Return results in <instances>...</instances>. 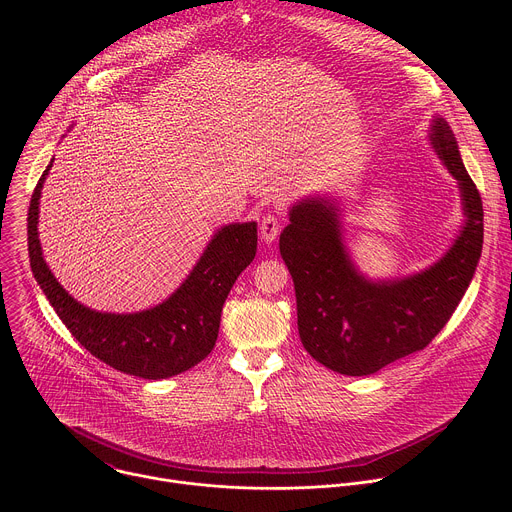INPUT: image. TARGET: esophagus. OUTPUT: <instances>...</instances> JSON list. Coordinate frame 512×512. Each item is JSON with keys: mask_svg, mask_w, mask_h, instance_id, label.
<instances>
[{"mask_svg": "<svg viewBox=\"0 0 512 512\" xmlns=\"http://www.w3.org/2000/svg\"><path fill=\"white\" fill-rule=\"evenodd\" d=\"M279 227H281V223H279V218L275 214L263 216V221H261V239L265 243H273L277 239V235H279Z\"/></svg>", "mask_w": 512, "mask_h": 512, "instance_id": "1", "label": "esophagus"}]
</instances>
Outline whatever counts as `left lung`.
<instances>
[{
	"instance_id": "left-lung-1",
	"label": "left lung",
	"mask_w": 512,
	"mask_h": 512,
	"mask_svg": "<svg viewBox=\"0 0 512 512\" xmlns=\"http://www.w3.org/2000/svg\"><path fill=\"white\" fill-rule=\"evenodd\" d=\"M429 139L458 180L466 214L456 243L429 269L405 279L369 281L344 249L332 202L308 198L289 210L279 251L296 287L300 338L334 373L373 375L423 350L448 324L474 277L484 239L482 198L442 117L433 119Z\"/></svg>"
}]
</instances>
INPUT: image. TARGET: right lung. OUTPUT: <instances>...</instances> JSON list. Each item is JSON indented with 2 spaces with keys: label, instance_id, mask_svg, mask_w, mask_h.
Wrapping results in <instances>:
<instances>
[{
  "label": "right lung",
  "instance_id": "right-lung-1",
  "mask_svg": "<svg viewBox=\"0 0 512 512\" xmlns=\"http://www.w3.org/2000/svg\"><path fill=\"white\" fill-rule=\"evenodd\" d=\"M48 168L28 208V253L32 273L50 306L81 346L115 371L139 379H168L204 360L214 348L221 312L241 271L255 259L257 225H229L218 231L188 279L160 306L137 314L95 312L56 281L38 239V204Z\"/></svg>",
  "mask_w": 512,
  "mask_h": 512
}]
</instances>
